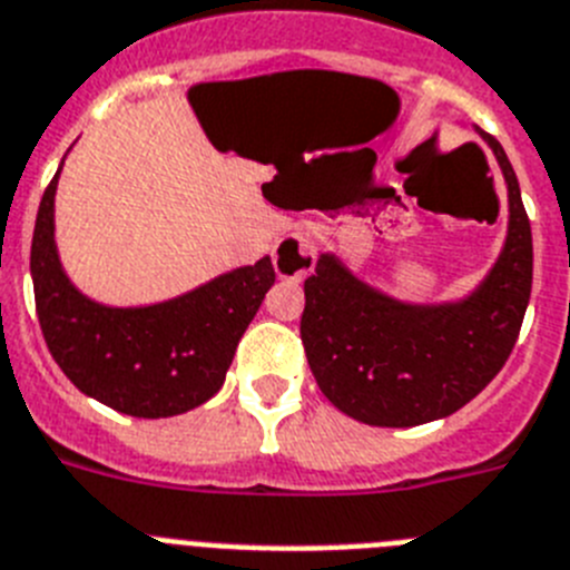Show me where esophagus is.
Listing matches in <instances>:
<instances>
[{
  "instance_id": "1",
  "label": "esophagus",
  "mask_w": 570,
  "mask_h": 570,
  "mask_svg": "<svg viewBox=\"0 0 570 570\" xmlns=\"http://www.w3.org/2000/svg\"><path fill=\"white\" fill-rule=\"evenodd\" d=\"M317 265V253L308 238L299 233H288L282 236L274 247V271L279 279H305Z\"/></svg>"
}]
</instances>
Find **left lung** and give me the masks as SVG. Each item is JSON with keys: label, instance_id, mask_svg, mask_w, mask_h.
<instances>
[{"label": "left lung", "instance_id": "left-lung-1", "mask_svg": "<svg viewBox=\"0 0 570 570\" xmlns=\"http://www.w3.org/2000/svg\"><path fill=\"white\" fill-rule=\"evenodd\" d=\"M508 181V242L464 303L406 305L368 288L332 253L305 279L303 334L323 395L368 426H417L459 412L508 363L533 282V238L517 173L481 132Z\"/></svg>", "mask_w": 570, "mask_h": 570}]
</instances>
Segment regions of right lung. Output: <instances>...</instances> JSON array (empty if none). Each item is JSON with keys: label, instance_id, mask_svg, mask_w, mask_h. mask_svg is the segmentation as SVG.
<instances>
[{"label": "right lung", "instance_id": "obj_1", "mask_svg": "<svg viewBox=\"0 0 570 570\" xmlns=\"http://www.w3.org/2000/svg\"><path fill=\"white\" fill-rule=\"evenodd\" d=\"M46 187L31 242L37 317L48 352L82 395L135 417H169L216 395L236 345L274 285L271 256L146 308H109L68 282L53 245Z\"/></svg>", "mask_w": 570, "mask_h": 570}]
</instances>
